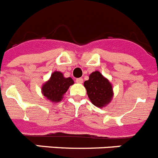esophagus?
<instances>
[{
	"mask_svg": "<svg viewBox=\"0 0 158 158\" xmlns=\"http://www.w3.org/2000/svg\"><path fill=\"white\" fill-rule=\"evenodd\" d=\"M76 82H77V83L81 84L82 82H83V78H77Z\"/></svg>",
	"mask_w": 158,
	"mask_h": 158,
	"instance_id": "1",
	"label": "esophagus"
}]
</instances>
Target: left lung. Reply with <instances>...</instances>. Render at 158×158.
<instances>
[{
  "label": "left lung",
  "instance_id": "8db88e82",
  "mask_svg": "<svg viewBox=\"0 0 158 158\" xmlns=\"http://www.w3.org/2000/svg\"><path fill=\"white\" fill-rule=\"evenodd\" d=\"M88 96L93 105L104 107L109 104L113 97L111 84L99 71L89 75V79L84 83Z\"/></svg>",
  "mask_w": 158,
  "mask_h": 158
}]
</instances>
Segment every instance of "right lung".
<instances>
[{
    "label": "right lung",
    "mask_w": 158,
    "mask_h": 158,
    "mask_svg": "<svg viewBox=\"0 0 158 158\" xmlns=\"http://www.w3.org/2000/svg\"><path fill=\"white\" fill-rule=\"evenodd\" d=\"M73 83L71 77H65L62 73L55 71L51 74V78L43 85L42 93L48 100L54 103L60 102L69 86Z\"/></svg>",
    "instance_id": "obj_1"
}]
</instances>
